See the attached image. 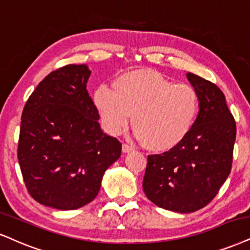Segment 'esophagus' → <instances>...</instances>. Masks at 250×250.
<instances>
[{"label":"esophagus","instance_id":"1","mask_svg":"<svg viewBox=\"0 0 250 250\" xmlns=\"http://www.w3.org/2000/svg\"><path fill=\"white\" fill-rule=\"evenodd\" d=\"M122 149H123V152H124V153H128V152H132V150H133V148H132L131 146H128L127 144H123Z\"/></svg>","mask_w":250,"mask_h":250}]
</instances>
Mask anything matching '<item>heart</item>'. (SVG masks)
Segmentation results:
<instances>
[{"mask_svg":"<svg viewBox=\"0 0 250 250\" xmlns=\"http://www.w3.org/2000/svg\"><path fill=\"white\" fill-rule=\"evenodd\" d=\"M101 85L92 95L107 133L117 135L127 126L153 152H166L187 138L199 112V95L192 85L175 83L150 70H132Z\"/></svg>","mask_w":250,"mask_h":250,"instance_id":"heart-1","label":"heart"}]
</instances>
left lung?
I'll return each instance as SVG.
<instances>
[{
    "instance_id": "8db88e82",
    "label": "left lung",
    "mask_w": 250,
    "mask_h": 250,
    "mask_svg": "<svg viewBox=\"0 0 250 250\" xmlns=\"http://www.w3.org/2000/svg\"><path fill=\"white\" fill-rule=\"evenodd\" d=\"M199 95L192 130L176 147L148 155L143 188L150 202L165 210L189 213L217 196L233 162L236 124L217 84L187 74Z\"/></svg>"
}]
</instances>
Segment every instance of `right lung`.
<instances>
[{"instance_id":"1","label":"right lung","mask_w":250,"mask_h":250,"mask_svg":"<svg viewBox=\"0 0 250 250\" xmlns=\"http://www.w3.org/2000/svg\"><path fill=\"white\" fill-rule=\"evenodd\" d=\"M90 70L67 64L48 74L21 113L17 156L33 199L58 210H76L96 198L122 144L103 133L87 91Z\"/></svg>"}]
</instances>
